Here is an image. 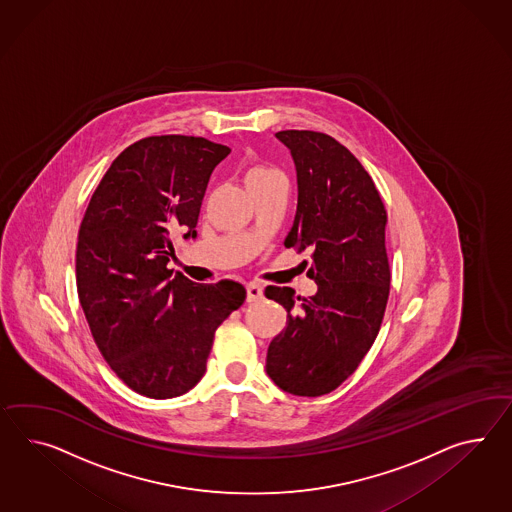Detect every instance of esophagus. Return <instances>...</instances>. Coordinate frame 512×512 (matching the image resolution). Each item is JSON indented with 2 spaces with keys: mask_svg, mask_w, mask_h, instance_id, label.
Segmentation results:
<instances>
[{
  "mask_svg": "<svg viewBox=\"0 0 512 512\" xmlns=\"http://www.w3.org/2000/svg\"><path fill=\"white\" fill-rule=\"evenodd\" d=\"M246 292H248V301L253 303V301H261L264 298V292H262L261 285H257V283H250L248 287H246Z\"/></svg>",
  "mask_w": 512,
  "mask_h": 512,
  "instance_id": "esophagus-1",
  "label": "esophagus"
}]
</instances>
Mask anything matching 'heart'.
<instances>
[{"mask_svg":"<svg viewBox=\"0 0 512 512\" xmlns=\"http://www.w3.org/2000/svg\"><path fill=\"white\" fill-rule=\"evenodd\" d=\"M270 174H275L274 170H268V168H253L246 179L253 181V179H261V177H266V175Z\"/></svg>","mask_w":512,"mask_h":512,"instance_id":"heart-1","label":"heart"}]
</instances>
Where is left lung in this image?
<instances>
[{
	"label": "left lung",
	"mask_w": 512,
	"mask_h": 512,
	"mask_svg": "<svg viewBox=\"0 0 512 512\" xmlns=\"http://www.w3.org/2000/svg\"><path fill=\"white\" fill-rule=\"evenodd\" d=\"M294 159L298 209L287 248L312 250L314 296L266 287L287 309V327L270 342L266 372L294 396L316 398L357 370L387 309V211L370 174L335 138L318 131L275 133ZM307 264V261H303Z\"/></svg>",
	"instance_id": "left-lung-1"
}]
</instances>
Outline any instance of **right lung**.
<instances>
[{
    "instance_id": "right-lung-1",
    "label": "right lung",
    "mask_w": 512,
    "mask_h": 512,
    "mask_svg": "<svg viewBox=\"0 0 512 512\" xmlns=\"http://www.w3.org/2000/svg\"><path fill=\"white\" fill-rule=\"evenodd\" d=\"M229 153L207 138H142L114 159L79 227L75 283L90 333L114 374L146 398L196 387L218 325L246 300L240 283L170 280L166 268L175 235H198L209 177Z\"/></svg>"
}]
</instances>
